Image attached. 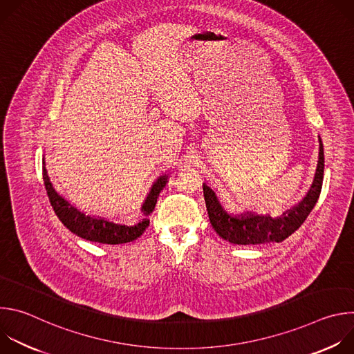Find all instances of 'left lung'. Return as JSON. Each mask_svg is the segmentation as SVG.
Returning a JSON list of instances; mask_svg holds the SVG:
<instances>
[{
	"label": "left lung",
	"instance_id": "1",
	"mask_svg": "<svg viewBox=\"0 0 354 354\" xmlns=\"http://www.w3.org/2000/svg\"><path fill=\"white\" fill-rule=\"evenodd\" d=\"M324 180V145L319 140V161L314 183L298 206L288 210L279 218L269 216L243 214L232 217L220 206L214 192L203 185V194L207 214L214 231L225 241L236 245H261L269 242H281L294 234L313 212L321 194Z\"/></svg>",
	"mask_w": 354,
	"mask_h": 354
}]
</instances>
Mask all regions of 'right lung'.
<instances>
[{
  "mask_svg": "<svg viewBox=\"0 0 354 354\" xmlns=\"http://www.w3.org/2000/svg\"><path fill=\"white\" fill-rule=\"evenodd\" d=\"M43 180H44L46 192L50 200V205H52L59 220L71 232H74L75 235L86 241H92L97 243H108V245L126 243L138 238L149 224L148 218H144L137 225L130 227V225L115 224L111 221L97 220V218L85 216L84 213L74 209L62 196H59V193L53 189V185L50 183V179L44 167H43ZM165 182H167L165 178H160L153 186V189H151L145 203L142 206V210L145 214H149L154 210L157 203V196L160 194L161 189L165 186Z\"/></svg>",
  "mask_w": 354,
  "mask_h": 354,
  "instance_id": "1",
  "label": "right lung"
}]
</instances>
